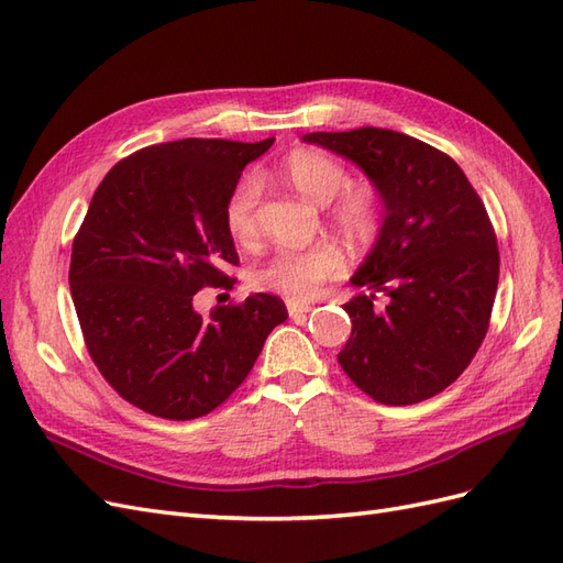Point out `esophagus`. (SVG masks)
<instances>
[{
	"label": "esophagus",
	"instance_id": "obj_1",
	"mask_svg": "<svg viewBox=\"0 0 563 563\" xmlns=\"http://www.w3.org/2000/svg\"><path fill=\"white\" fill-rule=\"evenodd\" d=\"M286 310H288V314H291V317H300V314H305V312H310L312 305H310V302L288 300V302H286Z\"/></svg>",
	"mask_w": 563,
	"mask_h": 563
}]
</instances>
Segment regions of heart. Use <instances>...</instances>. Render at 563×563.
<instances>
[{
    "label": "heart",
    "instance_id": "b5f03b06",
    "mask_svg": "<svg viewBox=\"0 0 563 563\" xmlns=\"http://www.w3.org/2000/svg\"><path fill=\"white\" fill-rule=\"evenodd\" d=\"M279 176L298 195L312 203L331 201V220L352 242H366L378 230L380 199L376 187L368 183L347 185L345 168L327 152L314 147H298L288 152L279 166ZM261 199V183L255 176H244L232 187L225 203V225L234 240L251 242L258 223L255 207ZM343 267V255L333 244H314L308 249H282L255 269L253 284L261 291L279 294L288 300H308L317 294L319 284L335 277Z\"/></svg>",
    "mask_w": 563,
    "mask_h": 563
}]
</instances>
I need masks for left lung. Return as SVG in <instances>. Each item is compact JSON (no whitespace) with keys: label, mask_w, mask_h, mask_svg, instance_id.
Listing matches in <instances>:
<instances>
[{"label":"left lung","mask_w":563,"mask_h":563,"mask_svg":"<svg viewBox=\"0 0 563 563\" xmlns=\"http://www.w3.org/2000/svg\"><path fill=\"white\" fill-rule=\"evenodd\" d=\"M302 143L352 162L383 203L376 242L350 277L364 291L343 305L352 335L340 366L380 404L439 395L479 350L496 300L500 255L479 195L444 152L399 131H319Z\"/></svg>","instance_id":"8db88e82"}]
</instances>
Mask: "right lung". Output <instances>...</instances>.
I'll return each instance as SVG.
<instances>
[{"instance_id":"1","label":"right lung","mask_w":563,"mask_h":563,"mask_svg":"<svg viewBox=\"0 0 563 563\" xmlns=\"http://www.w3.org/2000/svg\"><path fill=\"white\" fill-rule=\"evenodd\" d=\"M275 139H185L114 164L75 236L70 291L93 364L129 404L168 418L207 416L244 383L282 298L253 294L203 317L195 296L230 286L240 263L225 203L244 166Z\"/></svg>"}]
</instances>
